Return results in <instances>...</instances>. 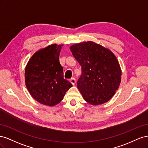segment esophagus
<instances>
[{"label": "esophagus", "mask_w": 148, "mask_h": 148, "mask_svg": "<svg viewBox=\"0 0 148 148\" xmlns=\"http://www.w3.org/2000/svg\"><path fill=\"white\" fill-rule=\"evenodd\" d=\"M70 82L73 85H74L75 84V83H76V79H75V78H71L70 79Z\"/></svg>", "instance_id": "esophagus-1"}]
</instances>
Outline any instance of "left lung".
Instances as JSON below:
<instances>
[{"instance_id": "8db88e82", "label": "left lung", "mask_w": 148, "mask_h": 148, "mask_svg": "<svg viewBox=\"0 0 148 148\" xmlns=\"http://www.w3.org/2000/svg\"><path fill=\"white\" fill-rule=\"evenodd\" d=\"M70 50L82 66L77 87L84 100L92 105L109 101L119 88L122 75L114 53L91 41L75 44Z\"/></svg>"}]
</instances>
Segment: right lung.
Segmentation results:
<instances>
[{
  "instance_id": "add662e5",
  "label": "right lung",
  "mask_w": 148,
  "mask_h": 148,
  "mask_svg": "<svg viewBox=\"0 0 148 148\" xmlns=\"http://www.w3.org/2000/svg\"><path fill=\"white\" fill-rule=\"evenodd\" d=\"M62 45L52 44L31 57L25 69V83L30 95L41 104L53 106L63 99L72 84L64 78L59 62Z\"/></svg>"
}]
</instances>
